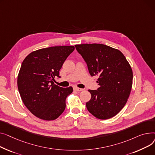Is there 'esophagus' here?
<instances>
[{"mask_svg":"<svg viewBox=\"0 0 155 155\" xmlns=\"http://www.w3.org/2000/svg\"><path fill=\"white\" fill-rule=\"evenodd\" d=\"M74 89L75 90V91H83V89H81V88H79V87H74Z\"/></svg>","mask_w":155,"mask_h":155,"instance_id":"esophagus-1","label":"esophagus"}]
</instances>
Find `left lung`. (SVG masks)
Returning <instances> with one entry per match:
<instances>
[{
    "instance_id": "8db88e82",
    "label": "left lung",
    "mask_w": 155,
    "mask_h": 155,
    "mask_svg": "<svg viewBox=\"0 0 155 155\" xmlns=\"http://www.w3.org/2000/svg\"><path fill=\"white\" fill-rule=\"evenodd\" d=\"M78 52L86 61L89 74L98 76L97 90L88 91L86 103L90 113L101 120L114 116L126 104L133 84V71L123 54L101 44H76Z\"/></svg>"
}]
</instances>
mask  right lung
I'll use <instances>...</instances> for the list:
<instances>
[{"mask_svg": "<svg viewBox=\"0 0 155 155\" xmlns=\"http://www.w3.org/2000/svg\"><path fill=\"white\" fill-rule=\"evenodd\" d=\"M75 48L62 45L43 48L30 53L23 61L17 77V87L26 107L45 121L57 118L66 108V99L72 93L71 86L54 84L55 76Z\"/></svg>", "mask_w": 155, "mask_h": 155, "instance_id": "1", "label": "right lung"}]
</instances>
